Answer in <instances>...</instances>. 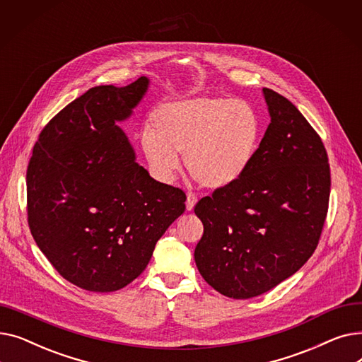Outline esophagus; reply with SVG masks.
Segmentation results:
<instances>
[{"label": "esophagus", "instance_id": "obj_1", "mask_svg": "<svg viewBox=\"0 0 362 362\" xmlns=\"http://www.w3.org/2000/svg\"><path fill=\"white\" fill-rule=\"evenodd\" d=\"M198 198L194 195V194H187V198H186V210L187 211H192L195 208V204H197Z\"/></svg>", "mask_w": 362, "mask_h": 362}]
</instances>
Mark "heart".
Returning <instances> with one entry per match:
<instances>
[{
  "instance_id": "1",
  "label": "heart",
  "mask_w": 362,
  "mask_h": 362,
  "mask_svg": "<svg viewBox=\"0 0 362 362\" xmlns=\"http://www.w3.org/2000/svg\"><path fill=\"white\" fill-rule=\"evenodd\" d=\"M262 136V120L254 105L224 97L170 101L152 116V130L141 138L148 165L157 179L168 182L179 170V156L204 187L223 189L238 182L251 167Z\"/></svg>"
}]
</instances>
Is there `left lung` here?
<instances>
[{"label":"left lung","mask_w":362,"mask_h":362,"mask_svg":"<svg viewBox=\"0 0 362 362\" xmlns=\"http://www.w3.org/2000/svg\"><path fill=\"white\" fill-rule=\"evenodd\" d=\"M270 124L248 171L195 205L204 235L195 248L204 280L250 299L295 274L314 254L330 197L325 145L300 111L262 88Z\"/></svg>","instance_id":"8db88e82"}]
</instances>
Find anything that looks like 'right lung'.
Listing matches in <instances>:
<instances>
[{
    "label": "right lung",
    "instance_id": "1",
    "mask_svg": "<svg viewBox=\"0 0 362 362\" xmlns=\"http://www.w3.org/2000/svg\"><path fill=\"white\" fill-rule=\"evenodd\" d=\"M148 86L142 76L123 88H90L51 119L33 146L30 233L52 267L85 291L127 286L186 208L182 189L154 180L135 161L119 126Z\"/></svg>",
    "mask_w": 362,
    "mask_h": 362
}]
</instances>
